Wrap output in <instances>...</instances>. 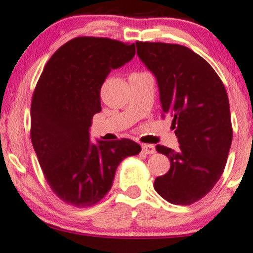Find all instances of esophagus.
Wrapping results in <instances>:
<instances>
[{"mask_svg": "<svg viewBox=\"0 0 253 253\" xmlns=\"http://www.w3.org/2000/svg\"><path fill=\"white\" fill-rule=\"evenodd\" d=\"M141 151H143V153H145V154H154L155 147L153 146V145L144 144V145H141Z\"/></svg>", "mask_w": 253, "mask_h": 253, "instance_id": "34e87169", "label": "esophagus"}]
</instances>
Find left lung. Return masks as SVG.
I'll return each mask as SVG.
<instances>
[{
  "label": "left lung",
  "instance_id": "1",
  "mask_svg": "<svg viewBox=\"0 0 253 253\" xmlns=\"http://www.w3.org/2000/svg\"><path fill=\"white\" fill-rule=\"evenodd\" d=\"M137 54L157 77L162 117H172L177 151L157 145L170 161L154 181L162 198L191 205L214 188L222 175L233 140L229 100L207 61L177 43L137 41Z\"/></svg>",
  "mask_w": 253,
  "mask_h": 253
}]
</instances>
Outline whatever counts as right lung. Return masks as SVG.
<instances>
[{"label":"right lung","instance_id":"obj_1","mask_svg":"<svg viewBox=\"0 0 253 253\" xmlns=\"http://www.w3.org/2000/svg\"><path fill=\"white\" fill-rule=\"evenodd\" d=\"M136 54L134 43L109 38H74L47 62L31 103V140L51 191L68 205L98 204L112 188L116 168L140 146L122 138L89 143L101 110L100 89L112 69Z\"/></svg>","mask_w":253,"mask_h":253}]
</instances>
